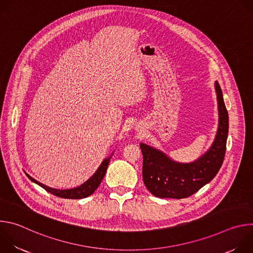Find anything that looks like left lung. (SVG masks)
<instances>
[{
  "label": "left lung",
  "mask_w": 253,
  "mask_h": 253,
  "mask_svg": "<svg viewBox=\"0 0 253 253\" xmlns=\"http://www.w3.org/2000/svg\"><path fill=\"white\" fill-rule=\"evenodd\" d=\"M215 90L219 111L218 131L210 149L198 160L188 164L177 163L161 151L146 144H140L143 155V181L153 195L177 199L189 197L210 182L218 173L226 151L228 112L218 82H215Z\"/></svg>",
  "instance_id": "8db88e82"
}]
</instances>
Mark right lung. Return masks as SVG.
I'll list each match as a JSON object with an SVG mask.
<instances>
[{"label":"right lung","mask_w":253,"mask_h":253,"mask_svg":"<svg viewBox=\"0 0 253 253\" xmlns=\"http://www.w3.org/2000/svg\"><path fill=\"white\" fill-rule=\"evenodd\" d=\"M110 158H107L102 162V164L99 167V169L97 170V172L88 180V181H86L80 187L73 188V189H67V190L54 189V188L48 187V186L40 183L39 181H37V180L31 177L29 174L26 173V175L29 177V179L32 180L33 182L37 183L39 186H41L46 191L50 192L51 194H53L55 196H58L61 198H67V199H81V198H85V197L93 194L94 191L98 188V186L100 185V183L102 181V179L105 176L107 167H108V165H109V162H110Z\"/></svg>","instance_id":"obj_1"}]
</instances>
